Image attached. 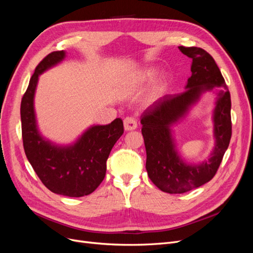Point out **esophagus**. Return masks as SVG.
Returning a JSON list of instances; mask_svg holds the SVG:
<instances>
[{"mask_svg":"<svg viewBox=\"0 0 253 253\" xmlns=\"http://www.w3.org/2000/svg\"><path fill=\"white\" fill-rule=\"evenodd\" d=\"M124 125L126 131H132V129L137 128V120L132 116H127L124 119Z\"/></svg>","mask_w":253,"mask_h":253,"instance_id":"1","label":"esophagus"}]
</instances>
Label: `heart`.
<instances>
[{
    "label": "heart",
    "instance_id": "1",
    "mask_svg": "<svg viewBox=\"0 0 253 253\" xmlns=\"http://www.w3.org/2000/svg\"><path fill=\"white\" fill-rule=\"evenodd\" d=\"M156 70H154V68H145V70H143L138 76H136V79H135V82L137 83H145V82H150L151 80L154 79V77L156 76ZM166 84H167V81L166 80H163L160 81L157 86L155 87V91L156 93H162V91L165 89L166 87Z\"/></svg>",
    "mask_w": 253,
    "mask_h": 253
}]
</instances>
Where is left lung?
<instances>
[{
  "label": "left lung",
  "instance_id": "8db88e82",
  "mask_svg": "<svg viewBox=\"0 0 253 253\" xmlns=\"http://www.w3.org/2000/svg\"><path fill=\"white\" fill-rule=\"evenodd\" d=\"M192 59L186 90L166 95L141 115V133L147 163L145 169L154 185L167 193H185L205 185L216 174L232 135L231 98L225 79L209 52L201 47L178 46ZM221 87L214 110L216 148L209 161L197 166L183 163L174 151L169 126L184 113L202 92Z\"/></svg>",
  "mask_w": 253,
  "mask_h": 253
}]
</instances>
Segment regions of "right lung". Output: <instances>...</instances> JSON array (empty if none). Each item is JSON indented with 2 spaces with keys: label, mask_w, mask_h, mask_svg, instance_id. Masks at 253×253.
Here are the masks:
<instances>
[{
  "label": "right lung",
  "mask_w": 253,
  "mask_h": 253,
  "mask_svg": "<svg viewBox=\"0 0 253 253\" xmlns=\"http://www.w3.org/2000/svg\"><path fill=\"white\" fill-rule=\"evenodd\" d=\"M65 57L63 50L52 51L37 65L21 101L23 147L38 177L51 192L70 197L90 194L106 173V160L112 148L124 134V122L116 118L108 126H95L74 145L59 148L38 133L34 95L38 77Z\"/></svg>",
  "instance_id": "add662e5"
}]
</instances>
